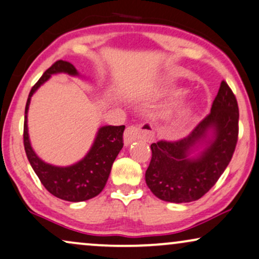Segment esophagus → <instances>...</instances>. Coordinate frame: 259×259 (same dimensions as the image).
Returning <instances> with one entry per match:
<instances>
[{
  "instance_id": "34e87169",
  "label": "esophagus",
  "mask_w": 259,
  "mask_h": 259,
  "mask_svg": "<svg viewBox=\"0 0 259 259\" xmlns=\"http://www.w3.org/2000/svg\"><path fill=\"white\" fill-rule=\"evenodd\" d=\"M137 140H154V133L148 125H130L125 129L124 133V145L129 146Z\"/></svg>"
}]
</instances>
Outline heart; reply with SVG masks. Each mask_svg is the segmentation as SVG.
<instances>
[{
  "label": "heart",
  "mask_w": 259,
  "mask_h": 259,
  "mask_svg": "<svg viewBox=\"0 0 259 259\" xmlns=\"http://www.w3.org/2000/svg\"><path fill=\"white\" fill-rule=\"evenodd\" d=\"M190 109H191V105H190V104H186V105H184V106L182 107L181 110H179L178 114H179V116H184L185 113H188V112H189Z\"/></svg>",
  "instance_id": "heart-1"
}]
</instances>
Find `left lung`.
<instances>
[{
	"label": "left lung",
	"instance_id": "8db88e82",
	"mask_svg": "<svg viewBox=\"0 0 259 259\" xmlns=\"http://www.w3.org/2000/svg\"><path fill=\"white\" fill-rule=\"evenodd\" d=\"M239 109L233 92L222 81L210 113L184 139L152 143L146 183L166 202L197 201L210 190L230 163L238 141Z\"/></svg>",
	"mask_w": 259,
	"mask_h": 259
}]
</instances>
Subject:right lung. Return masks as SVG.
Wrapping results in <instances>:
<instances>
[{
	"label": "right lung",
	"mask_w": 259,
	"mask_h": 259,
	"mask_svg": "<svg viewBox=\"0 0 259 259\" xmlns=\"http://www.w3.org/2000/svg\"><path fill=\"white\" fill-rule=\"evenodd\" d=\"M64 73L80 76L76 68L69 62L57 61L42 74L28 94L25 109L24 146L27 159L39 181L50 194L68 202H82L96 197L105 188L111 167L123 148L124 125H105L98 130L93 145L80 161L70 166H55L39 158L32 148L28 136L27 113L31 98L51 75Z\"/></svg>",
	"instance_id": "add662e5"
}]
</instances>
